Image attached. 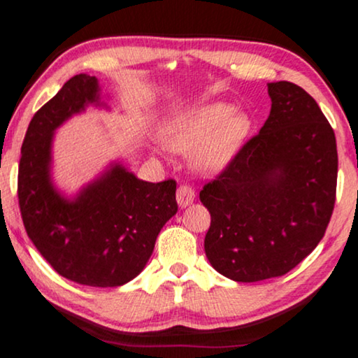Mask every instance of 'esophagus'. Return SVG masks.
Wrapping results in <instances>:
<instances>
[{
	"label": "esophagus",
	"mask_w": 358,
	"mask_h": 358,
	"mask_svg": "<svg viewBox=\"0 0 358 358\" xmlns=\"http://www.w3.org/2000/svg\"><path fill=\"white\" fill-rule=\"evenodd\" d=\"M176 199H178L179 207L185 208L194 202V199H196V192H194V189L190 187V185H180L178 192H176Z\"/></svg>",
	"instance_id": "34e87169"
}]
</instances>
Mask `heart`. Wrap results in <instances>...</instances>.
<instances>
[{
	"label": "heart",
	"mask_w": 358,
	"mask_h": 358,
	"mask_svg": "<svg viewBox=\"0 0 358 358\" xmlns=\"http://www.w3.org/2000/svg\"><path fill=\"white\" fill-rule=\"evenodd\" d=\"M250 128V118L241 111L225 103H206L176 115L162 129V141L176 152H189L196 147L194 168L201 173H215L229 164Z\"/></svg>",
	"instance_id": "b5f03b06"
}]
</instances>
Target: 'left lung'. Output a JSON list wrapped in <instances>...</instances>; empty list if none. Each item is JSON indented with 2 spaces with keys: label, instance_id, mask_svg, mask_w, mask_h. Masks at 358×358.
Listing matches in <instances>:
<instances>
[{
  "label": "left lung",
  "instance_id": "obj_1",
  "mask_svg": "<svg viewBox=\"0 0 358 358\" xmlns=\"http://www.w3.org/2000/svg\"><path fill=\"white\" fill-rule=\"evenodd\" d=\"M270 117L201 190L210 212L203 248L238 282L286 275L322 240L337 187L336 134L308 92L268 83Z\"/></svg>",
  "mask_w": 358,
  "mask_h": 358
}]
</instances>
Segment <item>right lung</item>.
<instances>
[{
	"label": "right lung",
	"mask_w": 358,
	"mask_h": 358,
	"mask_svg": "<svg viewBox=\"0 0 358 358\" xmlns=\"http://www.w3.org/2000/svg\"><path fill=\"white\" fill-rule=\"evenodd\" d=\"M88 106H101L95 77L78 73L32 117L21 148L17 197L34 247L60 276L117 287L145 270L157 235L178 212L176 180L146 182L115 161L66 197L52 180L54 133Z\"/></svg>",
	"instance_id": "1"
}]
</instances>
